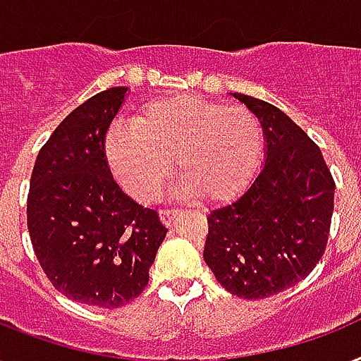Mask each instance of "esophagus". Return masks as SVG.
I'll return each mask as SVG.
<instances>
[{
    "mask_svg": "<svg viewBox=\"0 0 361 361\" xmlns=\"http://www.w3.org/2000/svg\"><path fill=\"white\" fill-rule=\"evenodd\" d=\"M177 214H178V209H175V207H164V209H160V219L166 226H171V222L175 220Z\"/></svg>",
    "mask_w": 361,
    "mask_h": 361,
    "instance_id": "34e87169",
    "label": "esophagus"
}]
</instances>
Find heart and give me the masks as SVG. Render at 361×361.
Wrapping results in <instances>:
<instances>
[{
  "mask_svg": "<svg viewBox=\"0 0 361 361\" xmlns=\"http://www.w3.org/2000/svg\"><path fill=\"white\" fill-rule=\"evenodd\" d=\"M264 128L248 109L197 96L145 103L131 126H114L105 158L114 178L141 203L160 195L167 175L178 190L212 203L235 200L262 164Z\"/></svg>",
  "mask_w": 361,
  "mask_h": 361,
  "instance_id": "1",
  "label": "heart"
}]
</instances>
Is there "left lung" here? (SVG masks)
Returning <instances> with one entry per match:
<instances>
[{"label":"left lung","instance_id":"8db88e82","mask_svg":"<svg viewBox=\"0 0 361 361\" xmlns=\"http://www.w3.org/2000/svg\"><path fill=\"white\" fill-rule=\"evenodd\" d=\"M233 96L264 128L265 164L239 200L207 216L203 258L230 294L262 300L303 281L320 262L335 180L317 142L281 109Z\"/></svg>","mask_w":361,"mask_h":361}]
</instances>
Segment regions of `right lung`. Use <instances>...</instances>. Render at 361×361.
Listing matches in <instances>:
<instances>
[{"label":"right lung","instance_id":"obj_1","mask_svg":"<svg viewBox=\"0 0 361 361\" xmlns=\"http://www.w3.org/2000/svg\"><path fill=\"white\" fill-rule=\"evenodd\" d=\"M128 88L92 96L39 150L27 194V230L52 286L77 303L118 309L149 284L167 233L154 209L122 192L105 135Z\"/></svg>","mask_w":361,"mask_h":361}]
</instances>
